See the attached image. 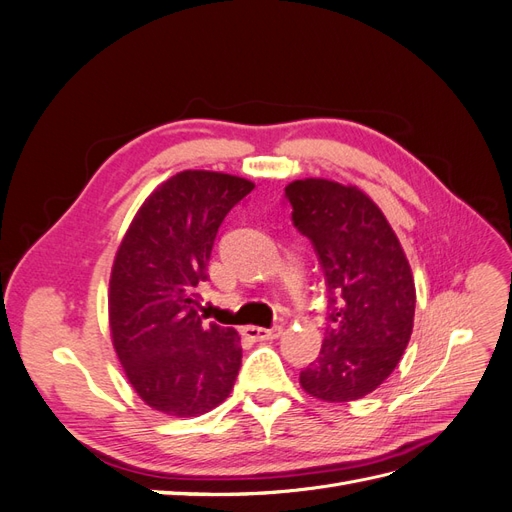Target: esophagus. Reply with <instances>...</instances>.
I'll return each mask as SVG.
<instances>
[{
    "instance_id": "obj_1",
    "label": "esophagus",
    "mask_w": 512,
    "mask_h": 512,
    "mask_svg": "<svg viewBox=\"0 0 512 512\" xmlns=\"http://www.w3.org/2000/svg\"><path fill=\"white\" fill-rule=\"evenodd\" d=\"M284 333L282 327H271V329H262V327H245V335L254 339V342H262V339H277Z\"/></svg>"
}]
</instances>
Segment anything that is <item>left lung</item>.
Masks as SVG:
<instances>
[{"label":"left lung","mask_w":512,"mask_h":512,"mask_svg":"<svg viewBox=\"0 0 512 512\" xmlns=\"http://www.w3.org/2000/svg\"><path fill=\"white\" fill-rule=\"evenodd\" d=\"M286 198L329 292L327 333L299 382L331 404L361 399L393 374L410 342L416 288L408 258L384 213L354 185L299 179L286 185Z\"/></svg>","instance_id":"1"}]
</instances>
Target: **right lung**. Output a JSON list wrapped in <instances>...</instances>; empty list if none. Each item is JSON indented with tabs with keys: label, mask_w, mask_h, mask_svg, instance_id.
<instances>
[{
	"label": "right lung",
	"mask_w": 512,
	"mask_h": 512,
	"mask_svg": "<svg viewBox=\"0 0 512 512\" xmlns=\"http://www.w3.org/2000/svg\"><path fill=\"white\" fill-rule=\"evenodd\" d=\"M254 183L183 170L158 185L123 237L108 288V322L123 371L145 404L190 418L218 408L241 367L235 329L198 316L215 235Z\"/></svg>",
	"instance_id": "add662e5"
}]
</instances>
